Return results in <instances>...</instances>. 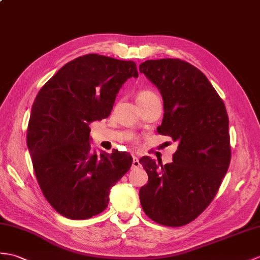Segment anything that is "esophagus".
Masks as SVG:
<instances>
[{
	"label": "esophagus",
	"instance_id": "34e87169",
	"mask_svg": "<svg viewBox=\"0 0 260 260\" xmlns=\"http://www.w3.org/2000/svg\"><path fill=\"white\" fill-rule=\"evenodd\" d=\"M133 168H137V167H140L141 166V164H140V159H138L136 156H133Z\"/></svg>",
	"mask_w": 260,
	"mask_h": 260
}]
</instances>
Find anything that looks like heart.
Returning <instances> with one entry per match:
<instances>
[{"label": "heart", "mask_w": 260, "mask_h": 260, "mask_svg": "<svg viewBox=\"0 0 260 260\" xmlns=\"http://www.w3.org/2000/svg\"><path fill=\"white\" fill-rule=\"evenodd\" d=\"M153 98H157V95H156L154 92H152V90L143 89V90H140V92H138L136 100L138 102V101H146V100L153 99Z\"/></svg>", "instance_id": "obj_1"}]
</instances>
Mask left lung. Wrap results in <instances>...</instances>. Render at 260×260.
I'll return each instance as SVG.
<instances>
[{"label": "left lung", "instance_id": "8db88e82", "mask_svg": "<svg viewBox=\"0 0 260 260\" xmlns=\"http://www.w3.org/2000/svg\"><path fill=\"white\" fill-rule=\"evenodd\" d=\"M140 72L159 89L164 117L157 128L177 142L173 162L140 159L148 175L140 201L150 219L180 227L212 203L231 162L224 102L201 71L179 58L148 59Z\"/></svg>", "mask_w": 260, "mask_h": 260}]
</instances>
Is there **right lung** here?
I'll return each mask as SVG.
<instances>
[{
    "label": "right lung",
    "instance_id": "obj_1",
    "mask_svg": "<svg viewBox=\"0 0 260 260\" xmlns=\"http://www.w3.org/2000/svg\"><path fill=\"white\" fill-rule=\"evenodd\" d=\"M136 64L87 54L65 64L40 89L33 103L26 143L43 195L66 218L102 213L110 191L129 171L133 158L90 148L89 124L107 118L116 95Z\"/></svg>",
    "mask_w": 260,
    "mask_h": 260
}]
</instances>
